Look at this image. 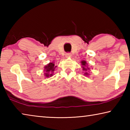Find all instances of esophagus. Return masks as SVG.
Instances as JSON below:
<instances>
[{"label":"esophagus","mask_w":130,"mask_h":130,"mask_svg":"<svg viewBox=\"0 0 130 130\" xmlns=\"http://www.w3.org/2000/svg\"><path fill=\"white\" fill-rule=\"evenodd\" d=\"M71 56H72V55H71V54L69 53H67V54H66V55H65L66 58H70V57H71Z\"/></svg>","instance_id":"esophagus-1"}]
</instances>
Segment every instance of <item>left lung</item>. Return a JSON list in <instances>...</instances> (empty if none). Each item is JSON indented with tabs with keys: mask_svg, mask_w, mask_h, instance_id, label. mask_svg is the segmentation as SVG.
<instances>
[{
	"mask_svg": "<svg viewBox=\"0 0 130 130\" xmlns=\"http://www.w3.org/2000/svg\"><path fill=\"white\" fill-rule=\"evenodd\" d=\"M81 65H82V68H83V71L84 72V76H88L89 75V70H90V68H89L88 67L87 65L88 63H87V62L84 60H83L81 61Z\"/></svg>",
	"mask_w": 130,
	"mask_h": 130,
	"instance_id": "left-lung-1",
	"label": "left lung"
}]
</instances>
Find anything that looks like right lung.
I'll list each match as a JSON object with an SVG mask.
<instances>
[{"mask_svg":"<svg viewBox=\"0 0 130 130\" xmlns=\"http://www.w3.org/2000/svg\"><path fill=\"white\" fill-rule=\"evenodd\" d=\"M57 66L55 65L54 62H50L48 63L47 65H45L44 67V70L45 72L44 73V76H45V77H50L53 76L54 74V72L55 69H56V68Z\"/></svg>","mask_w":130,"mask_h":130,"instance_id":"add662e5","label":"right lung"}]
</instances>
